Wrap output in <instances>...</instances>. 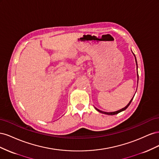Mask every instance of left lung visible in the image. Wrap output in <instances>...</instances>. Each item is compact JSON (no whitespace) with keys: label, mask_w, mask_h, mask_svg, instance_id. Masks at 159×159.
<instances>
[{"label":"left lung","mask_w":159,"mask_h":159,"mask_svg":"<svg viewBox=\"0 0 159 159\" xmlns=\"http://www.w3.org/2000/svg\"><path fill=\"white\" fill-rule=\"evenodd\" d=\"M132 53L133 54V52H132ZM133 55H134V59H135V61H136V65H137V68H138V67H137V59H136V57H135V55H134V54H133ZM138 81H139V75H138V71H137V84H138ZM134 95H133V98L130 100V102H129V103L126 105L125 107H123V108H122V109H119V110H118V111H113V112H105V111H101V110H99V109H98V108H96L95 107V109L98 111H99V113H103V114H106V115H116V114H117V113H120V112H121V111H125V110L129 106V105L131 104V102H132V100L133 99V98H134Z\"/></svg>","instance_id":"1"}]
</instances>
